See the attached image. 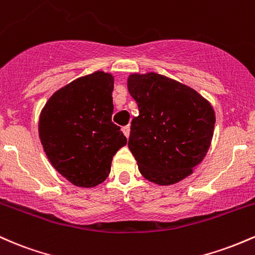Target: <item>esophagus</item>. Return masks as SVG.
<instances>
[{"label": "esophagus", "instance_id": "34e87169", "mask_svg": "<svg viewBox=\"0 0 255 255\" xmlns=\"http://www.w3.org/2000/svg\"><path fill=\"white\" fill-rule=\"evenodd\" d=\"M122 130H123V133H124V135L128 138V136H130V127H128V125H127V127H123Z\"/></svg>", "mask_w": 255, "mask_h": 255}]
</instances>
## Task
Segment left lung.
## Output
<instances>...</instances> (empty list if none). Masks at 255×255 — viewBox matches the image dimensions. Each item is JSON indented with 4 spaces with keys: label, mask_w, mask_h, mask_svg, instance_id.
Masks as SVG:
<instances>
[{
    "label": "left lung",
    "mask_w": 255,
    "mask_h": 255,
    "mask_svg": "<svg viewBox=\"0 0 255 255\" xmlns=\"http://www.w3.org/2000/svg\"><path fill=\"white\" fill-rule=\"evenodd\" d=\"M128 90L139 112L131 122L128 143L139 172L158 185L187 178L211 147L216 124L211 102L155 72L130 74Z\"/></svg>",
    "instance_id": "left-lung-1"
}]
</instances>
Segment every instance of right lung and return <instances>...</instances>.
<instances>
[{"label":"right lung","mask_w":255,"mask_h":255,"mask_svg":"<svg viewBox=\"0 0 255 255\" xmlns=\"http://www.w3.org/2000/svg\"><path fill=\"white\" fill-rule=\"evenodd\" d=\"M113 74L79 77L50 96L42 108L38 135L51 166L79 188L106 181L114 154L128 139L112 122Z\"/></svg>","instance_id":"right-lung-1"}]
</instances>
